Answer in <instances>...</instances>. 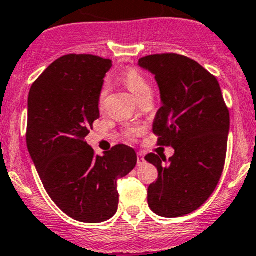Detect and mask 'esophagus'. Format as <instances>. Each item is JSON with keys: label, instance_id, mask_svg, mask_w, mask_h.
I'll use <instances>...</instances> for the list:
<instances>
[{"label": "esophagus", "instance_id": "esophagus-1", "mask_svg": "<svg viewBox=\"0 0 256 256\" xmlns=\"http://www.w3.org/2000/svg\"><path fill=\"white\" fill-rule=\"evenodd\" d=\"M144 162V154H141V152H138V166H141V164H142Z\"/></svg>", "mask_w": 256, "mask_h": 256}]
</instances>
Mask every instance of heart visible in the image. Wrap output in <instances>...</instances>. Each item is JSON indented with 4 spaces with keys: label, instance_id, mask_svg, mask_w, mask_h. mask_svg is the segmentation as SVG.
Wrapping results in <instances>:
<instances>
[{
    "label": "heart",
    "instance_id": "1",
    "mask_svg": "<svg viewBox=\"0 0 256 256\" xmlns=\"http://www.w3.org/2000/svg\"><path fill=\"white\" fill-rule=\"evenodd\" d=\"M122 82L126 86L130 89V92L138 98V100H142L147 96H152V85L150 80L146 78L144 74L141 73L138 69H128L122 76ZM108 92H109V86L108 84L102 85V90L99 92V106L102 108L104 105L105 98H106ZM140 128H128L126 130V135L128 138H136L140 134Z\"/></svg>",
    "mask_w": 256,
    "mask_h": 256
}]
</instances>
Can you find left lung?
<instances>
[{
    "instance_id": "1",
    "label": "left lung",
    "mask_w": 256,
    "mask_h": 256,
    "mask_svg": "<svg viewBox=\"0 0 256 256\" xmlns=\"http://www.w3.org/2000/svg\"><path fill=\"white\" fill-rule=\"evenodd\" d=\"M138 66L154 74L161 92L154 122L157 144L174 148L168 160L154 152L144 157L158 171L147 202L158 216L177 218L200 208L220 180L229 110L216 76L188 56L152 54L138 59Z\"/></svg>"
}]
</instances>
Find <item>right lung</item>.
Returning a JSON list of instances; mask_svg holds the SVG:
<instances>
[{"instance_id": "obj_1", "label": "right lung", "mask_w": 256, "mask_h": 256, "mask_svg": "<svg viewBox=\"0 0 256 256\" xmlns=\"http://www.w3.org/2000/svg\"><path fill=\"white\" fill-rule=\"evenodd\" d=\"M110 59L66 54L33 82L27 147L46 190L66 216L102 223L118 210V182L136 166L134 148L115 144L95 154L85 138L99 118V92Z\"/></svg>"}]
</instances>
